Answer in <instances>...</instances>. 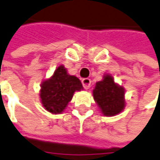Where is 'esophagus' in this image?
<instances>
[{
    "label": "esophagus",
    "mask_w": 160,
    "mask_h": 160,
    "mask_svg": "<svg viewBox=\"0 0 160 160\" xmlns=\"http://www.w3.org/2000/svg\"><path fill=\"white\" fill-rule=\"evenodd\" d=\"M81 82H82V85H83L84 89H89L90 84H91V80H89V79H83V80H81Z\"/></svg>",
    "instance_id": "34e87169"
}]
</instances>
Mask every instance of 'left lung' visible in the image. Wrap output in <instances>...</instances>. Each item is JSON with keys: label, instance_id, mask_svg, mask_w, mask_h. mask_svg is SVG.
I'll return each instance as SVG.
<instances>
[{"label": "left lung", "instance_id": "8db88e82", "mask_svg": "<svg viewBox=\"0 0 160 160\" xmlns=\"http://www.w3.org/2000/svg\"><path fill=\"white\" fill-rule=\"evenodd\" d=\"M93 98L101 113L106 117L119 114L126 106L125 89L114 81L110 74H104L92 90Z\"/></svg>", "mask_w": 160, "mask_h": 160}]
</instances>
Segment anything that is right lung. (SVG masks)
Segmentation results:
<instances>
[{
	"label": "right lung",
	"mask_w": 160,
	"mask_h": 160,
	"mask_svg": "<svg viewBox=\"0 0 160 160\" xmlns=\"http://www.w3.org/2000/svg\"><path fill=\"white\" fill-rule=\"evenodd\" d=\"M83 89L80 80L70 75L64 65L56 68L51 78L41 84L40 98L44 108L52 114H61L67 108L75 91Z\"/></svg>",
	"instance_id": "1"
}]
</instances>
